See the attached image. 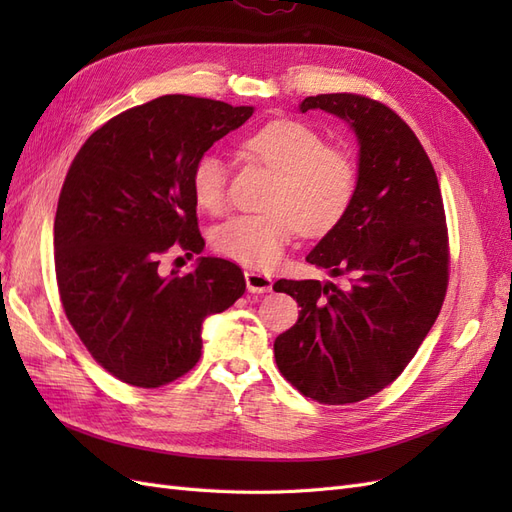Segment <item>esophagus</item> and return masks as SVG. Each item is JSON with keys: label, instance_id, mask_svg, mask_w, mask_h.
<instances>
[{"label": "esophagus", "instance_id": "34e87169", "mask_svg": "<svg viewBox=\"0 0 512 512\" xmlns=\"http://www.w3.org/2000/svg\"><path fill=\"white\" fill-rule=\"evenodd\" d=\"M245 284H247V290L254 292V294H265V292H271L273 288V282L271 277L260 273V271H245Z\"/></svg>", "mask_w": 512, "mask_h": 512}]
</instances>
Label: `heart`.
<instances>
[{
	"label": "heart",
	"mask_w": 512,
	"mask_h": 512,
	"mask_svg": "<svg viewBox=\"0 0 512 512\" xmlns=\"http://www.w3.org/2000/svg\"><path fill=\"white\" fill-rule=\"evenodd\" d=\"M247 158L275 170L265 213L232 215L213 230L215 252L256 269L282 258L299 228L324 235L342 222L356 194V168L346 153L327 147L322 134L297 119H275L241 143ZM192 196L207 213L226 200V164L203 153L192 168Z\"/></svg>",
	"instance_id": "b5f03b06"
}]
</instances>
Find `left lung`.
<instances>
[{"instance_id":"1","label":"left lung","mask_w":512,"mask_h":512,"mask_svg":"<svg viewBox=\"0 0 512 512\" xmlns=\"http://www.w3.org/2000/svg\"><path fill=\"white\" fill-rule=\"evenodd\" d=\"M316 108L348 123L359 170L348 213L307 262L350 275V286L275 282L301 312L273 350L282 376L305 397L342 406L389 386L423 344L446 294L448 237L436 170L404 119L354 94L299 104L301 113Z\"/></svg>"}]
</instances>
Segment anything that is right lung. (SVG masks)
Listing matches in <instances>:
<instances>
[{
  "label": "right lung",
  "mask_w": 512,
  "mask_h": 512,
  "mask_svg": "<svg viewBox=\"0 0 512 512\" xmlns=\"http://www.w3.org/2000/svg\"><path fill=\"white\" fill-rule=\"evenodd\" d=\"M254 106L162 96L106 121L68 170L55 215L59 297L91 356L143 389L198 363L203 322L245 292L235 262L200 256L160 273L168 250L200 254L194 162L252 117Z\"/></svg>",
  "instance_id": "obj_1"
}]
</instances>
